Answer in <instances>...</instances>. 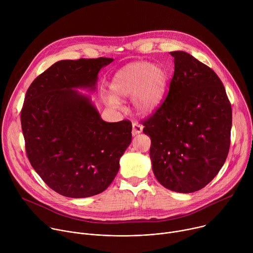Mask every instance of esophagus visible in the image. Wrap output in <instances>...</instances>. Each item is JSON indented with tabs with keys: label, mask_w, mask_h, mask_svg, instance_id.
Wrapping results in <instances>:
<instances>
[{
	"label": "esophagus",
	"mask_w": 253,
	"mask_h": 253,
	"mask_svg": "<svg viewBox=\"0 0 253 253\" xmlns=\"http://www.w3.org/2000/svg\"><path fill=\"white\" fill-rule=\"evenodd\" d=\"M142 131H143L142 125H140V124H138V123H133V124H132V134H133L134 136L140 134Z\"/></svg>",
	"instance_id": "obj_1"
}]
</instances>
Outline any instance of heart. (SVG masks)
<instances>
[{"mask_svg": "<svg viewBox=\"0 0 253 253\" xmlns=\"http://www.w3.org/2000/svg\"><path fill=\"white\" fill-rule=\"evenodd\" d=\"M169 80V71L161 64H151L147 61L127 64L112 77L110 82L112 96L106 97V104L112 109H117L118 100L131 97L137 113L151 114L164 100Z\"/></svg>", "mask_w": 253, "mask_h": 253, "instance_id": "1", "label": "heart"}]
</instances>
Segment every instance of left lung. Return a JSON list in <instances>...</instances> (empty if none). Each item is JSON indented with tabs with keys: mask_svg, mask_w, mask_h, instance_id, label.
Segmentation results:
<instances>
[{
	"mask_svg": "<svg viewBox=\"0 0 253 253\" xmlns=\"http://www.w3.org/2000/svg\"><path fill=\"white\" fill-rule=\"evenodd\" d=\"M174 75L169 93L143 123L150 136V159L165 188L191 193L205 187L229 151L231 105L218 76L183 51L170 52Z\"/></svg>",
	"mask_w": 253,
	"mask_h": 253,
	"instance_id": "obj_1",
	"label": "left lung"
}]
</instances>
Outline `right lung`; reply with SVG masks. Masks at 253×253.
Returning <instances> with one entry per match:
<instances>
[{
  "mask_svg": "<svg viewBox=\"0 0 253 253\" xmlns=\"http://www.w3.org/2000/svg\"><path fill=\"white\" fill-rule=\"evenodd\" d=\"M112 58L61 60L29 87L21 112L31 165L57 193L85 198L103 192L132 141V124L108 123L94 101L100 70Z\"/></svg>",
  "mask_w": 253,
  "mask_h": 253,
  "instance_id": "1",
  "label": "right lung"
}]
</instances>
